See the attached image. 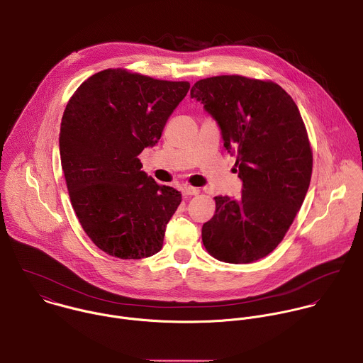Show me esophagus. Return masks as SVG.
I'll use <instances>...</instances> for the list:
<instances>
[{
	"instance_id": "1",
	"label": "esophagus",
	"mask_w": 363,
	"mask_h": 363,
	"mask_svg": "<svg viewBox=\"0 0 363 363\" xmlns=\"http://www.w3.org/2000/svg\"><path fill=\"white\" fill-rule=\"evenodd\" d=\"M199 193H200V190L196 189V187H191V186H184L183 187V194L184 196H197Z\"/></svg>"
}]
</instances>
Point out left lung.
<instances>
[{
  "label": "left lung",
  "instance_id": "8db88e82",
  "mask_svg": "<svg viewBox=\"0 0 363 363\" xmlns=\"http://www.w3.org/2000/svg\"><path fill=\"white\" fill-rule=\"evenodd\" d=\"M190 96L218 123L242 180L240 199L214 197L203 243L221 262H256L284 238L307 194L313 152L306 125L273 82L216 76L197 82Z\"/></svg>",
  "mask_w": 363,
  "mask_h": 363
}]
</instances>
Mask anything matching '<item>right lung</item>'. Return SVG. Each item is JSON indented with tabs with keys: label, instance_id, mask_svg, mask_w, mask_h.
<instances>
[{
	"label": "right lung",
	"instance_id": "add662e5",
	"mask_svg": "<svg viewBox=\"0 0 363 363\" xmlns=\"http://www.w3.org/2000/svg\"><path fill=\"white\" fill-rule=\"evenodd\" d=\"M189 89L107 69L66 106L59 146L70 201L89 238L111 256L142 259L162 249L182 194L142 172L138 155L157 143Z\"/></svg>",
	"mask_w": 363,
	"mask_h": 363
}]
</instances>
